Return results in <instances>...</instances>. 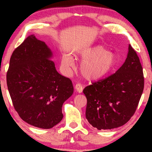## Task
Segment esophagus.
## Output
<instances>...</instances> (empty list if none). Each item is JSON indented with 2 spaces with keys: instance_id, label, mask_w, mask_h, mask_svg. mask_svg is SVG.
<instances>
[{
  "instance_id": "1",
  "label": "esophagus",
  "mask_w": 152,
  "mask_h": 152,
  "mask_svg": "<svg viewBox=\"0 0 152 152\" xmlns=\"http://www.w3.org/2000/svg\"><path fill=\"white\" fill-rule=\"evenodd\" d=\"M75 90L77 91L79 93H81L83 91V86L81 84H77L75 85Z\"/></svg>"
}]
</instances>
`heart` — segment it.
Here are the masks:
<instances>
[{
    "label": "heart",
    "mask_w": 152,
    "mask_h": 152,
    "mask_svg": "<svg viewBox=\"0 0 152 152\" xmlns=\"http://www.w3.org/2000/svg\"><path fill=\"white\" fill-rule=\"evenodd\" d=\"M82 60L80 70L87 80L97 81L108 75L117 65L115 55L108 52L102 45H94L82 50L79 53ZM75 65L71 55L64 53L61 57V66L66 72Z\"/></svg>",
    "instance_id": "heart-1"
}]
</instances>
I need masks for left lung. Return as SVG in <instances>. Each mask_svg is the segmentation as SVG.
Wrapping results in <instances>:
<instances>
[{"instance_id": "8db88e82", "label": "left lung", "mask_w": 152, "mask_h": 152, "mask_svg": "<svg viewBox=\"0 0 152 152\" xmlns=\"http://www.w3.org/2000/svg\"><path fill=\"white\" fill-rule=\"evenodd\" d=\"M144 88L142 68L129 44L125 61L115 73L86 86V118L98 130L124 125L134 115Z\"/></svg>"}]
</instances>
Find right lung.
<instances>
[{
    "label": "right lung",
    "instance_id": "obj_1",
    "mask_svg": "<svg viewBox=\"0 0 152 152\" xmlns=\"http://www.w3.org/2000/svg\"><path fill=\"white\" fill-rule=\"evenodd\" d=\"M53 58L46 43L30 35L14 50L7 73L14 109L23 120L41 129L61 121L62 106L74 91L71 80L57 71Z\"/></svg>",
    "mask_w": 152,
    "mask_h": 152
}]
</instances>
